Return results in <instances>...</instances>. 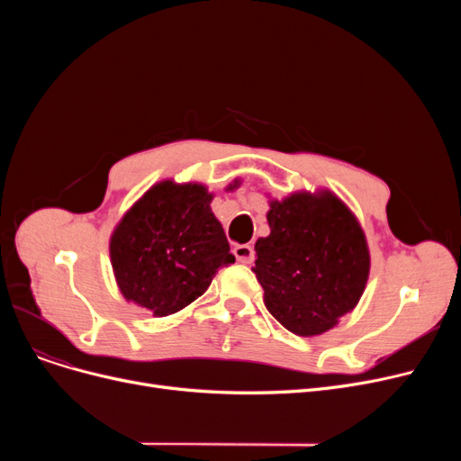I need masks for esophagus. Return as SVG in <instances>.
I'll return each mask as SVG.
<instances>
[{"instance_id": "34e87169", "label": "esophagus", "mask_w": 461, "mask_h": 461, "mask_svg": "<svg viewBox=\"0 0 461 461\" xmlns=\"http://www.w3.org/2000/svg\"><path fill=\"white\" fill-rule=\"evenodd\" d=\"M233 254H235L237 261H240V263H252L256 252H254V247H250V245H235Z\"/></svg>"}]
</instances>
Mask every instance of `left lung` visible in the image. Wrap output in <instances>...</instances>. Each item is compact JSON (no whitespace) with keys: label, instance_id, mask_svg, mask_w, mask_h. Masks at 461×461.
Instances as JSON below:
<instances>
[{"label":"left lung","instance_id":"left-lung-1","mask_svg":"<svg viewBox=\"0 0 461 461\" xmlns=\"http://www.w3.org/2000/svg\"><path fill=\"white\" fill-rule=\"evenodd\" d=\"M267 222L252 269L265 306L294 334L327 332L357 306L368 280L370 252L357 218L325 190L271 202Z\"/></svg>","mask_w":461,"mask_h":461}]
</instances>
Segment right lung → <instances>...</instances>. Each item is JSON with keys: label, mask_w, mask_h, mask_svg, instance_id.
Wrapping results in <instances>:
<instances>
[{"label": "right lung", "mask_w": 461, "mask_h": 461, "mask_svg": "<svg viewBox=\"0 0 461 461\" xmlns=\"http://www.w3.org/2000/svg\"><path fill=\"white\" fill-rule=\"evenodd\" d=\"M211 200L203 185L162 181L129 209L110 239L112 267L127 301L169 316L203 295L218 269L235 261Z\"/></svg>", "instance_id": "obj_1"}]
</instances>
